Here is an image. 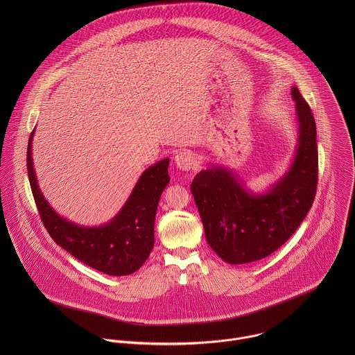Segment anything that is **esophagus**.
Here are the masks:
<instances>
[{"mask_svg":"<svg viewBox=\"0 0 355 355\" xmlns=\"http://www.w3.org/2000/svg\"><path fill=\"white\" fill-rule=\"evenodd\" d=\"M197 164V158L189 152H179L175 155V165L180 171H191Z\"/></svg>","mask_w":355,"mask_h":355,"instance_id":"esophagus-1","label":"esophagus"}]
</instances>
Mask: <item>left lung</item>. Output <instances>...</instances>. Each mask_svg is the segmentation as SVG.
Returning a JSON list of instances; mask_svg holds the SVG:
<instances>
[{"label": "left lung", "instance_id": "1", "mask_svg": "<svg viewBox=\"0 0 355 355\" xmlns=\"http://www.w3.org/2000/svg\"><path fill=\"white\" fill-rule=\"evenodd\" d=\"M298 144L288 171L265 193L254 194L232 169L210 165L194 178L191 193L209 246L228 263L262 259L283 246L310 210L318 179L315 121L298 87L291 89Z\"/></svg>", "mask_w": 355, "mask_h": 355}]
</instances>
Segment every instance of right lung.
<instances>
[{
	"mask_svg": "<svg viewBox=\"0 0 355 355\" xmlns=\"http://www.w3.org/2000/svg\"><path fill=\"white\" fill-rule=\"evenodd\" d=\"M27 149V169L40 216L53 241L83 263L110 276L137 272L154 246V218L159 197L169 183V158L149 166L137 182L127 202L106 224L85 227L60 216L40 190L33 164V137Z\"/></svg>",
	"mask_w": 355,
	"mask_h": 355,
	"instance_id": "1",
	"label": "right lung"
}]
</instances>
